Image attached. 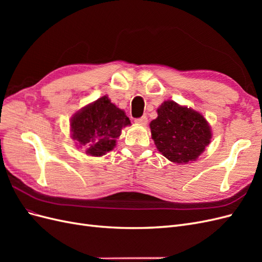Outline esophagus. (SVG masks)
Instances as JSON below:
<instances>
[{"label":"esophagus","mask_w":262,"mask_h":262,"mask_svg":"<svg viewBox=\"0 0 262 262\" xmlns=\"http://www.w3.org/2000/svg\"><path fill=\"white\" fill-rule=\"evenodd\" d=\"M136 123L140 124V125H146L147 124V118L145 116L138 118V119H136Z\"/></svg>","instance_id":"obj_1"}]
</instances>
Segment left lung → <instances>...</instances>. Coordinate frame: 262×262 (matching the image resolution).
<instances>
[{
  "label": "left lung",
  "mask_w": 262,
  "mask_h": 262,
  "mask_svg": "<svg viewBox=\"0 0 262 262\" xmlns=\"http://www.w3.org/2000/svg\"><path fill=\"white\" fill-rule=\"evenodd\" d=\"M157 149L170 162L187 164L195 161L210 144L211 128L205 118L191 108L166 100L149 123Z\"/></svg>",
  "instance_id": "left-lung-1"
}]
</instances>
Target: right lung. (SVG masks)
Wrapping results in <instances>:
<instances>
[{"label":"right lung","mask_w":262,"mask_h":262,"mask_svg":"<svg viewBox=\"0 0 262 262\" xmlns=\"http://www.w3.org/2000/svg\"><path fill=\"white\" fill-rule=\"evenodd\" d=\"M129 118L107 96L85 106L71 119L72 138L86 154L102 156L116 146L122 128L130 125Z\"/></svg>","instance_id":"obj_1"}]
</instances>
